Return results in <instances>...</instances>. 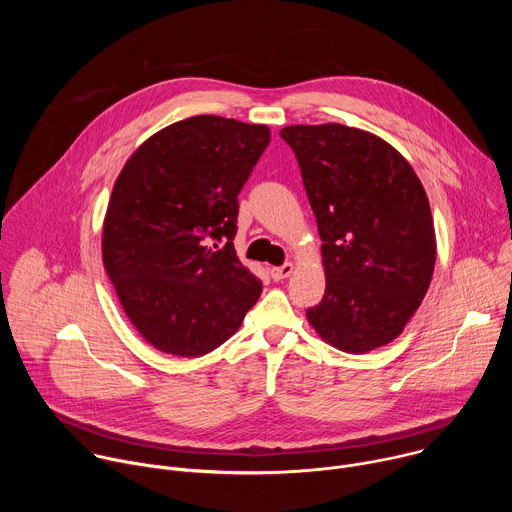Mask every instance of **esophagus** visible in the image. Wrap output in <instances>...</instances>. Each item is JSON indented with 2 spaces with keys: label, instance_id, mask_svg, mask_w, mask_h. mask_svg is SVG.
Segmentation results:
<instances>
[{
  "label": "esophagus",
  "instance_id": "34e87169",
  "mask_svg": "<svg viewBox=\"0 0 512 512\" xmlns=\"http://www.w3.org/2000/svg\"><path fill=\"white\" fill-rule=\"evenodd\" d=\"M269 273H271V277H273L275 281L287 279L291 273H294V263H283V265H279V267H271Z\"/></svg>",
  "mask_w": 512,
  "mask_h": 512
}]
</instances>
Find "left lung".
Masks as SVG:
<instances>
[{
	"label": "left lung",
	"instance_id": "left-lung-1",
	"mask_svg": "<svg viewBox=\"0 0 512 512\" xmlns=\"http://www.w3.org/2000/svg\"><path fill=\"white\" fill-rule=\"evenodd\" d=\"M322 239L326 291L306 312L330 346L364 354L393 342L427 294L435 229L411 164L375 133L287 125Z\"/></svg>",
	"mask_w": 512,
	"mask_h": 512
}]
</instances>
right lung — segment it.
Instances as JSON below:
<instances>
[{
	"mask_svg": "<svg viewBox=\"0 0 512 512\" xmlns=\"http://www.w3.org/2000/svg\"><path fill=\"white\" fill-rule=\"evenodd\" d=\"M271 139L267 125L218 115L145 139L113 184L103 265L119 304L154 348L194 358L227 342L261 296L239 261L237 196ZM210 240H227L210 248Z\"/></svg>",
	"mask_w": 512,
	"mask_h": 512,
	"instance_id": "1",
	"label": "right lung"
}]
</instances>
